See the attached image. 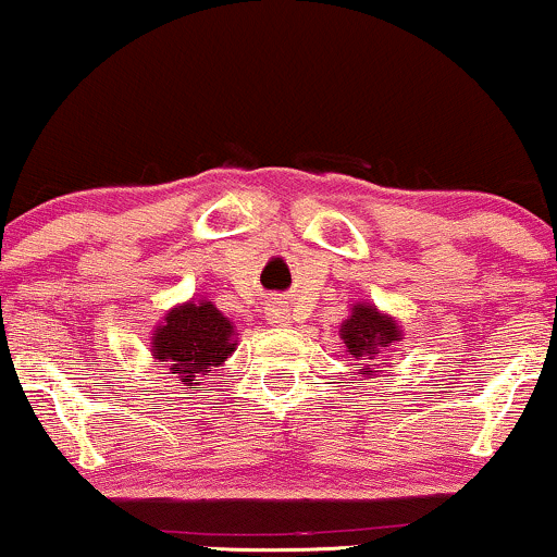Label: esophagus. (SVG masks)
Returning <instances> with one entry per match:
<instances>
[{"label":"esophagus","mask_w":557,"mask_h":557,"mask_svg":"<svg viewBox=\"0 0 557 557\" xmlns=\"http://www.w3.org/2000/svg\"><path fill=\"white\" fill-rule=\"evenodd\" d=\"M267 314H270V322L272 324H285L287 322V309H283V306H280V304H272Z\"/></svg>","instance_id":"esophagus-1"}]
</instances>
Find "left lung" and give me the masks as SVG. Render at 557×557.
I'll return each instance as SVG.
<instances>
[{"mask_svg": "<svg viewBox=\"0 0 557 557\" xmlns=\"http://www.w3.org/2000/svg\"><path fill=\"white\" fill-rule=\"evenodd\" d=\"M341 337L345 343V354L354 359L359 374H372V369L382 372L380 363H374L382 354H387L395 343L403 341L400 327L393 317L382 314L372 304H356L350 317L341 327Z\"/></svg>", "mask_w": 557, "mask_h": 557, "instance_id": "1", "label": "left lung"}]
</instances>
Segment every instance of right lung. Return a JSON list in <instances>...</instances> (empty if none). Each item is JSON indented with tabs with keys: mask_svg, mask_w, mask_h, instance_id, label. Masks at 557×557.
Wrapping results in <instances>:
<instances>
[{
	"mask_svg": "<svg viewBox=\"0 0 557 557\" xmlns=\"http://www.w3.org/2000/svg\"><path fill=\"white\" fill-rule=\"evenodd\" d=\"M235 330L212 300H188L164 314L151 337V356L168 361L170 374L183 385H198V376L222 367L233 354Z\"/></svg>",
	"mask_w": 557,
	"mask_h": 557,
	"instance_id": "1",
	"label": "right lung"
}]
</instances>
